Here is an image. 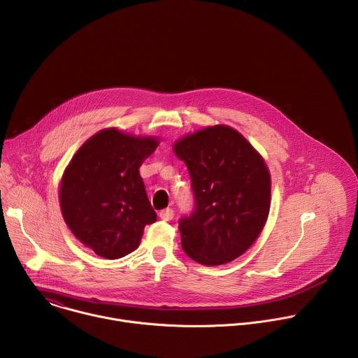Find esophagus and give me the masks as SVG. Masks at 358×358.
Wrapping results in <instances>:
<instances>
[{
	"mask_svg": "<svg viewBox=\"0 0 358 358\" xmlns=\"http://www.w3.org/2000/svg\"><path fill=\"white\" fill-rule=\"evenodd\" d=\"M159 215L163 221H170L174 217V211H173V208H166V210H162Z\"/></svg>",
	"mask_w": 358,
	"mask_h": 358,
	"instance_id": "1",
	"label": "esophagus"
}]
</instances>
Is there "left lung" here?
Returning <instances> with one entry per match:
<instances>
[{
	"mask_svg": "<svg viewBox=\"0 0 358 358\" xmlns=\"http://www.w3.org/2000/svg\"><path fill=\"white\" fill-rule=\"evenodd\" d=\"M188 169L194 208L178 221L182 250L206 266L236 259L259 236L271 207L264 159L234 129L214 126L174 144Z\"/></svg>",
	"mask_w": 358,
	"mask_h": 358,
	"instance_id": "obj_1",
	"label": "left lung"
}]
</instances>
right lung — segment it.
<instances>
[{"mask_svg":"<svg viewBox=\"0 0 358 358\" xmlns=\"http://www.w3.org/2000/svg\"><path fill=\"white\" fill-rule=\"evenodd\" d=\"M156 148L157 140L151 137L101 130L76 151L65 170L59 195L64 220L99 257H126L140 245L144 227L156 222L138 173Z\"/></svg>","mask_w":358,"mask_h":358,"instance_id":"obj_1","label":"right lung"}]
</instances>
